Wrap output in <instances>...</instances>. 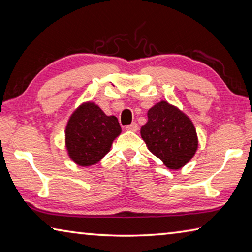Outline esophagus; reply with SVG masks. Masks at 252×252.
Instances as JSON below:
<instances>
[{
	"label": "esophagus",
	"instance_id": "esophagus-1",
	"mask_svg": "<svg viewBox=\"0 0 252 252\" xmlns=\"http://www.w3.org/2000/svg\"><path fill=\"white\" fill-rule=\"evenodd\" d=\"M138 129H139V126H138V125H136L135 122L131 123V125H129V126H126V130H127V131L135 132V131H138Z\"/></svg>",
	"mask_w": 252,
	"mask_h": 252
}]
</instances>
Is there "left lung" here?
Listing matches in <instances>:
<instances>
[{"label":"left lung","mask_w":252,"mask_h":252,"mask_svg":"<svg viewBox=\"0 0 252 252\" xmlns=\"http://www.w3.org/2000/svg\"><path fill=\"white\" fill-rule=\"evenodd\" d=\"M140 132L149 150L169 169L182 168L198 149L193 123L167 101L159 102L148 111V122Z\"/></svg>","instance_id":"left-lung-1"}]
</instances>
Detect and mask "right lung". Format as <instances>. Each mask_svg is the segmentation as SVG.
<instances>
[{"mask_svg":"<svg viewBox=\"0 0 252 252\" xmlns=\"http://www.w3.org/2000/svg\"><path fill=\"white\" fill-rule=\"evenodd\" d=\"M121 133L114 116H105L92 102L81 104L72 114L65 129L69 157L82 167L95 164L110 151L113 140Z\"/></svg>","mask_w":252,"mask_h":252,"instance_id":"right-lung-1","label":"right lung"}]
</instances>
